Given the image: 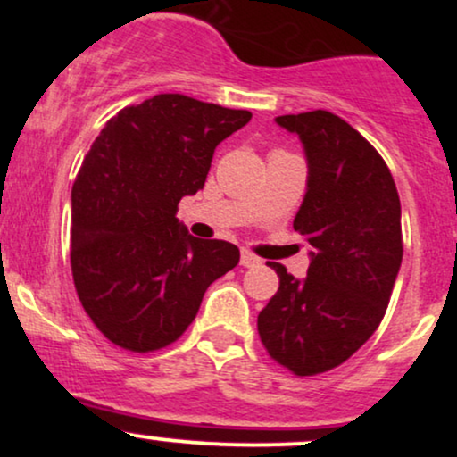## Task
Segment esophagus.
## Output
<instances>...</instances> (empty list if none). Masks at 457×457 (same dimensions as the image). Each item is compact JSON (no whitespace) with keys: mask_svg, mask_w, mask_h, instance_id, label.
Instances as JSON below:
<instances>
[{"mask_svg":"<svg viewBox=\"0 0 457 457\" xmlns=\"http://www.w3.org/2000/svg\"><path fill=\"white\" fill-rule=\"evenodd\" d=\"M260 262L262 260L258 258V255H253V253H251V251H246V249L240 251V264H243L245 269H251V266H258Z\"/></svg>","mask_w":457,"mask_h":457,"instance_id":"34e87169","label":"esophagus"}]
</instances>
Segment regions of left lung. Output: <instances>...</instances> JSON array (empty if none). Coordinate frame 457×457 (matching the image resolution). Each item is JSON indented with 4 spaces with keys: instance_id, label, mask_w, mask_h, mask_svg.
I'll list each match as a JSON object with an SVG mask.
<instances>
[{
    "instance_id": "obj_1",
    "label": "left lung",
    "mask_w": 457,
    "mask_h": 457,
    "mask_svg": "<svg viewBox=\"0 0 457 457\" xmlns=\"http://www.w3.org/2000/svg\"><path fill=\"white\" fill-rule=\"evenodd\" d=\"M275 122L305 152L295 229L309 245V269L296 279L272 262L279 290L258 330L277 363L313 376L342 365L378 328L402 266V206L386 162L339 115L318 109Z\"/></svg>"
}]
</instances>
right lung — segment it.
<instances>
[{"label": "right lung", "mask_w": 457, "mask_h": 457, "mask_svg": "<svg viewBox=\"0 0 457 457\" xmlns=\"http://www.w3.org/2000/svg\"><path fill=\"white\" fill-rule=\"evenodd\" d=\"M249 112L156 94L104 124L72 185L71 264L79 301L107 339L133 353L176 342L238 246L202 240L178 202L206 182L214 148Z\"/></svg>", "instance_id": "add662e5"}]
</instances>
